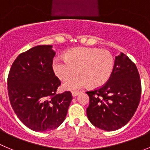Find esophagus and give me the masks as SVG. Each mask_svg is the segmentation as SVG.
<instances>
[{
  "instance_id": "1",
  "label": "esophagus",
  "mask_w": 150,
  "mask_h": 150,
  "mask_svg": "<svg viewBox=\"0 0 150 150\" xmlns=\"http://www.w3.org/2000/svg\"><path fill=\"white\" fill-rule=\"evenodd\" d=\"M71 93H72L73 96H74V97H75V96H76L79 94V91H72V92H71Z\"/></svg>"
}]
</instances>
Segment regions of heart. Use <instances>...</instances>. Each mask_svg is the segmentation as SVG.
<instances>
[{"mask_svg":"<svg viewBox=\"0 0 150 150\" xmlns=\"http://www.w3.org/2000/svg\"><path fill=\"white\" fill-rule=\"evenodd\" d=\"M113 68L114 58L110 51L84 47L68 50L63 58H57L53 62V69L60 80H66L77 69L78 74L64 84L69 90L88 85L92 88L102 86L109 80Z\"/></svg>","mask_w":150,"mask_h":150,"instance_id":"obj_1","label":"heart"}]
</instances>
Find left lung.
Returning <instances> with one entry per match:
<instances>
[{
  "instance_id": "1",
  "label": "left lung",
  "mask_w": 150,
  "mask_h": 150,
  "mask_svg": "<svg viewBox=\"0 0 150 150\" xmlns=\"http://www.w3.org/2000/svg\"><path fill=\"white\" fill-rule=\"evenodd\" d=\"M86 93L90 99L87 115L93 125L106 131L122 127L132 119L140 102L142 84L136 65L122 53L115 57L109 80Z\"/></svg>"
}]
</instances>
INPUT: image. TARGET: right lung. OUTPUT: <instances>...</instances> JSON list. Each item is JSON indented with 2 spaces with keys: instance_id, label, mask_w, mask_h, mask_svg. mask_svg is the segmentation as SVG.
Wrapping results in <instances>:
<instances>
[{
  "instance_id": "obj_1",
  "label": "right lung",
  "mask_w": 150,
  "mask_h": 150,
  "mask_svg": "<svg viewBox=\"0 0 150 150\" xmlns=\"http://www.w3.org/2000/svg\"><path fill=\"white\" fill-rule=\"evenodd\" d=\"M54 56L52 45H37L21 53L8 73L11 105L18 119L36 132L58 127L72 100L70 91L56 93L61 82L53 70Z\"/></svg>"
}]
</instances>
